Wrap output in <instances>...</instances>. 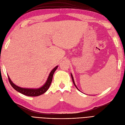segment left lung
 <instances>
[{
    "label": "left lung",
    "mask_w": 125,
    "mask_h": 125,
    "mask_svg": "<svg viewBox=\"0 0 125 125\" xmlns=\"http://www.w3.org/2000/svg\"><path fill=\"white\" fill-rule=\"evenodd\" d=\"M71 78H72V80H73V84H74V86H75V88H76L78 90H79V89H78V88H77V85H75V82H74V79H73V74H72V73H71Z\"/></svg>",
    "instance_id": "1"
}]
</instances>
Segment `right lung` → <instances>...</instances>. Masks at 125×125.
Masks as SVG:
<instances>
[{"mask_svg": "<svg viewBox=\"0 0 125 125\" xmlns=\"http://www.w3.org/2000/svg\"><path fill=\"white\" fill-rule=\"evenodd\" d=\"M58 66H57L55 67L54 68L52 69L50 73L49 74L48 78L46 82L42 86L39 88L34 89V88H21V87L15 84H14L12 81L11 80V79L8 75V77L9 79V81L11 85L13 87V88L17 91L18 92L21 93L22 94H24L25 95H27L29 96H37L42 95V94H44L45 92H46L48 88H50V85L52 81V76L55 73V71L57 69Z\"/></svg>", "mask_w": 125, "mask_h": 125, "instance_id": "obj_1", "label": "right lung"}]
</instances>
